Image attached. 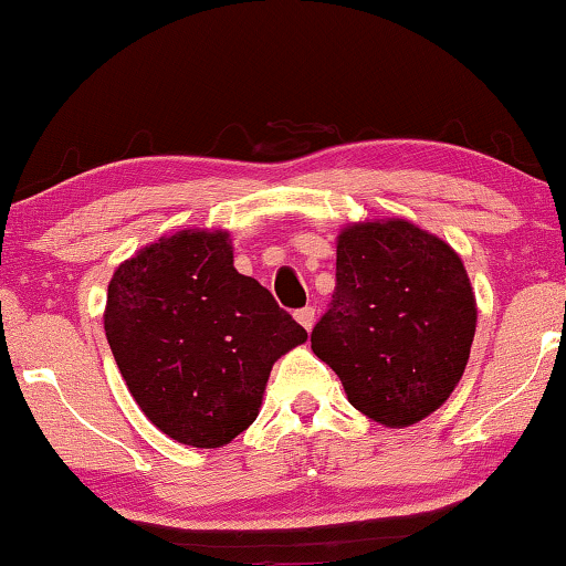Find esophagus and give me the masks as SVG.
Returning a JSON list of instances; mask_svg holds the SVG:
<instances>
[{
  "mask_svg": "<svg viewBox=\"0 0 566 566\" xmlns=\"http://www.w3.org/2000/svg\"><path fill=\"white\" fill-rule=\"evenodd\" d=\"M294 317H297L300 325L307 332L315 327V307H302V310L294 312Z\"/></svg>",
  "mask_w": 566,
  "mask_h": 566,
  "instance_id": "34e87169",
  "label": "esophagus"
}]
</instances>
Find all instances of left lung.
Returning a JSON list of instances; mask_svg holds the SVG:
<instances>
[{
    "label": "left lung",
    "instance_id": "left-lung-1",
    "mask_svg": "<svg viewBox=\"0 0 566 566\" xmlns=\"http://www.w3.org/2000/svg\"><path fill=\"white\" fill-rule=\"evenodd\" d=\"M476 297L461 256L406 219L363 221L337 237V286L312 349L347 400L406 428L451 396L471 355Z\"/></svg>",
    "mask_w": 566,
    "mask_h": 566
}]
</instances>
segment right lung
Segmentation results:
<instances>
[{
	"instance_id": "obj_1",
	"label": "right lung",
	"mask_w": 566,
	"mask_h": 566,
	"mask_svg": "<svg viewBox=\"0 0 566 566\" xmlns=\"http://www.w3.org/2000/svg\"><path fill=\"white\" fill-rule=\"evenodd\" d=\"M105 337L140 410L168 438L221 448L254 423L272 365L307 329L234 269L227 231L160 237L115 269Z\"/></svg>"
}]
</instances>
